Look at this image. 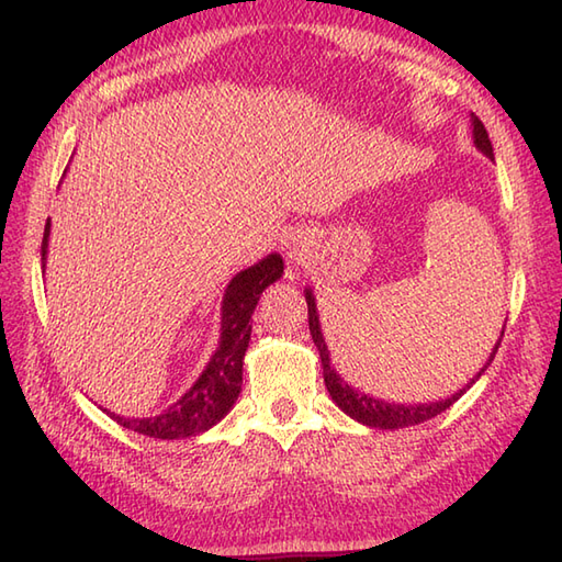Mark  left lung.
Here are the masks:
<instances>
[{"instance_id":"left-lung-1","label":"left lung","mask_w":562,"mask_h":562,"mask_svg":"<svg viewBox=\"0 0 562 562\" xmlns=\"http://www.w3.org/2000/svg\"><path fill=\"white\" fill-rule=\"evenodd\" d=\"M471 125H473V142L475 147H479L485 157L493 159V145H491V137H487V130L485 125L479 121V115H471ZM306 306H308V330H312V338L316 342L318 348V355H321V367H324V381H326V389L330 393V398L336 401L338 408L342 413H348L350 417H355L357 423L362 425H369V427H379V429H398V427H408V425H417V423H425L429 420V417H435L439 413H445L449 405L457 403L465 389H471L475 381L481 379V374L487 369V364L493 362V357L499 348V340H503V336H499L495 350L491 352V360L485 362V367L481 369L479 374H475L469 386L461 389L459 393H453L451 398H445V401H435V403H415V405H403V403H386V401H379V398H372L367 396V393L352 389L348 381L340 379V374L336 372V369L330 367V352H328V345L324 340V333H321V324H318V314H316V302H314V294L312 290H306Z\"/></svg>"}]
</instances>
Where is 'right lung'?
<instances>
[{"label":"right lung","mask_w":562,"mask_h":562,"mask_svg":"<svg viewBox=\"0 0 562 562\" xmlns=\"http://www.w3.org/2000/svg\"><path fill=\"white\" fill-rule=\"evenodd\" d=\"M47 234L50 222L45 224L41 256L45 262ZM284 262L278 254L262 258L256 266L241 270L226 288L222 302V336L220 348L212 355L205 372L200 374L186 396L178 398L169 411L154 417H123L111 413L117 425L135 429L139 435L154 439H183L205 432L217 425L222 417L232 411L238 393H241L244 376V355L250 340V316L260 300L262 290L280 280Z\"/></svg>","instance_id":"right-lung-1"}]
</instances>
